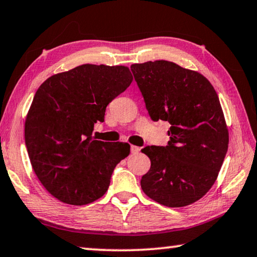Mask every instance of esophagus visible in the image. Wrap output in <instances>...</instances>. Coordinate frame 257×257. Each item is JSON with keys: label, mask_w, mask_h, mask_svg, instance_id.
I'll return each instance as SVG.
<instances>
[{"label": "esophagus", "mask_w": 257, "mask_h": 257, "mask_svg": "<svg viewBox=\"0 0 257 257\" xmlns=\"http://www.w3.org/2000/svg\"><path fill=\"white\" fill-rule=\"evenodd\" d=\"M139 152H140V148L138 147V146L131 145V153H132V154H138Z\"/></svg>", "instance_id": "obj_1"}]
</instances>
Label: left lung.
<instances>
[{"mask_svg": "<svg viewBox=\"0 0 257 257\" xmlns=\"http://www.w3.org/2000/svg\"><path fill=\"white\" fill-rule=\"evenodd\" d=\"M131 70L152 119L171 125L168 146L142 149L151 160L142 191L165 207L194 203L215 184L227 152L218 95L206 77L173 62L132 64Z\"/></svg>", "mask_w": 257, "mask_h": 257, "instance_id": "1", "label": "left lung"}]
</instances>
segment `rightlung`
I'll use <instances>...</instances> for the list:
<instances>
[{"instance_id": "right-lung-1", "label": "right lung", "mask_w": 257, "mask_h": 257, "mask_svg": "<svg viewBox=\"0 0 257 257\" xmlns=\"http://www.w3.org/2000/svg\"><path fill=\"white\" fill-rule=\"evenodd\" d=\"M132 80L127 66L82 64L38 88L26 115L25 144L38 179L61 202L84 206L100 199L113 169L128 156V144L94 140L92 132Z\"/></svg>"}]
</instances>
